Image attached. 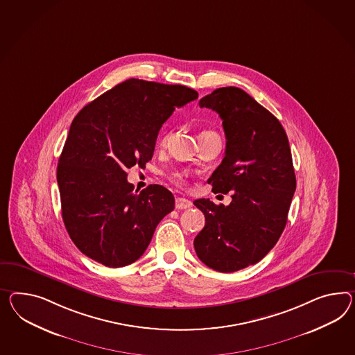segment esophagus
Instances as JSON below:
<instances>
[{
	"mask_svg": "<svg viewBox=\"0 0 355 355\" xmlns=\"http://www.w3.org/2000/svg\"><path fill=\"white\" fill-rule=\"evenodd\" d=\"M175 207L178 209H191V202L187 198H176L175 200Z\"/></svg>",
	"mask_w": 355,
	"mask_h": 355,
	"instance_id": "34e87169",
	"label": "esophagus"
}]
</instances>
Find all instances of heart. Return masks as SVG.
Wrapping results in <instances>:
<instances>
[{
	"label": "heart",
	"instance_id": "b5f03b06",
	"mask_svg": "<svg viewBox=\"0 0 355 355\" xmlns=\"http://www.w3.org/2000/svg\"><path fill=\"white\" fill-rule=\"evenodd\" d=\"M173 180L176 182H182V178L180 173H173Z\"/></svg>",
	"mask_w": 355,
	"mask_h": 355
}]
</instances>
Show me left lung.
<instances>
[{"instance_id": "obj_1", "label": "left lung", "mask_w": 355, "mask_h": 355, "mask_svg": "<svg viewBox=\"0 0 355 355\" xmlns=\"http://www.w3.org/2000/svg\"><path fill=\"white\" fill-rule=\"evenodd\" d=\"M200 107L223 119L225 157L207 182L214 193L232 191V202H193L206 218L194 250L211 269L232 273L259 263L282 234L296 189L291 149L281 122L242 89H216Z\"/></svg>"}]
</instances>
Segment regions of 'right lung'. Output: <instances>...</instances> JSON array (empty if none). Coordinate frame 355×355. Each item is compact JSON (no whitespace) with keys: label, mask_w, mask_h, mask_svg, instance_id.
<instances>
[{"label":"right lung","mask_w":355,"mask_h":355,"mask_svg":"<svg viewBox=\"0 0 355 355\" xmlns=\"http://www.w3.org/2000/svg\"><path fill=\"white\" fill-rule=\"evenodd\" d=\"M197 98L182 85L130 78L74 117L56 179L64 225L82 254L121 268L146 252L175 198L158 184L134 191L126 170L152 159L166 119Z\"/></svg>","instance_id":"right-lung-1"}]
</instances>
